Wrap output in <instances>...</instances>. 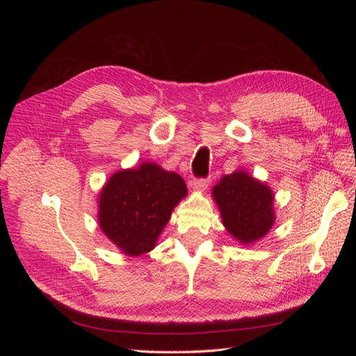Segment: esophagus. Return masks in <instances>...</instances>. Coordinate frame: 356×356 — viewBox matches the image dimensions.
<instances>
[{
    "mask_svg": "<svg viewBox=\"0 0 356 356\" xmlns=\"http://www.w3.org/2000/svg\"><path fill=\"white\" fill-rule=\"evenodd\" d=\"M208 186H209V179H196V181H193V184H191V187L195 191H204L208 188Z\"/></svg>",
    "mask_w": 356,
    "mask_h": 356,
    "instance_id": "1",
    "label": "esophagus"
}]
</instances>
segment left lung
I'll return each instance as SVG.
<instances>
[{"label":"left lung","instance_id":"1","mask_svg":"<svg viewBox=\"0 0 356 356\" xmlns=\"http://www.w3.org/2000/svg\"><path fill=\"white\" fill-rule=\"evenodd\" d=\"M212 199L225 230L242 245L261 241L276 221L272 188L243 169L222 175L212 188Z\"/></svg>","mask_w":356,"mask_h":356}]
</instances>
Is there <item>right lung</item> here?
I'll list each match as a JSON object with an SVG mask.
<instances>
[{
    "mask_svg": "<svg viewBox=\"0 0 356 356\" xmlns=\"http://www.w3.org/2000/svg\"><path fill=\"white\" fill-rule=\"evenodd\" d=\"M177 172L154 161L114 172L98 196V225L127 257L153 251L172 211L187 196Z\"/></svg>",
    "mask_w": 356,
    "mask_h": 356,
    "instance_id": "1",
    "label": "right lung"
}]
</instances>
